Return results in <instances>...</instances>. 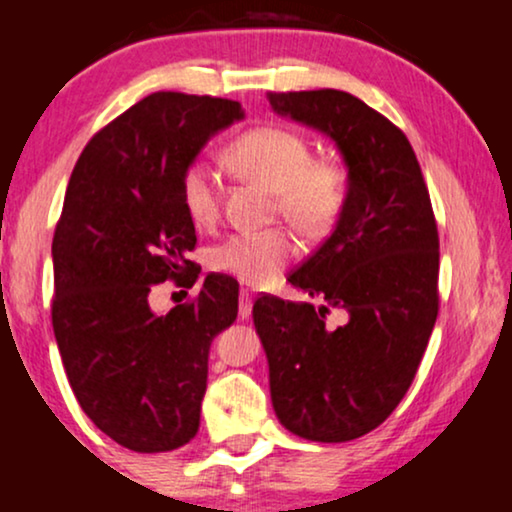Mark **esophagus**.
I'll use <instances>...</instances> for the list:
<instances>
[{"label": "esophagus", "mask_w": 512, "mask_h": 512, "mask_svg": "<svg viewBox=\"0 0 512 512\" xmlns=\"http://www.w3.org/2000/svg\"><path fill=\"white\" fill-rule=\"evenodd\" d=\"M238 313L243 320H248L252 315V291L248 289H240V305H238Z\"/></svg>", "instance_id": "obj_1"}]
</instances>
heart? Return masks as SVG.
I'll use <instances>...</instances> for the list:
<instances>
[{
  "label": "heart",
  "mask_w": 512,
  "mask_h": 512,
  "mask_svg": "<svg viewBox=\"0 0 512 512\" xmlns=\"http://www.w3.org/2000/svg\"><path fill=\"white\" fill-rule=\"evenodd\" d=\"M226 161L245 178L274 190L276 211L308 236H325L342 219L349 202V175L334 158L313 156L308 139L289 127L248 129L226 146ZM180 204L195 228L219 219V190L204 163H190L180 175ZM296 255L286 228L243 231L209 250V267L248 286H264Z\"/></svg>",
  "instance_id": "1"
}]
</instances>
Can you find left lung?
<instances>
[{
  "mask_svg": "<svg viewBox=\"0 0 512 512\" xmlns=\"http://www.w3.org/2000/svg\"><path fill=\"white\" fill-rule=\"evenodd\" d=\"M276 113L317 127L349 166V202L289 281L322 305L264 293L252 305L279 421L344 443L378 428L414 383L438 317L440 243L431 197L397 125L337 88L267 93ZM334 307L350 315L330 328Z\"/></svg>",
  "mask_w": 512,
  "mask_h": 512,
  "instance_id": "obj_1",
  "label": "left lung"
}]
</instances>
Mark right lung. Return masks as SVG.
I'll list each match as a JSON object with an SVG mask.
<instances>
[{"mask_svg":"<svg viewBox=\"0 0 512 512\" xmlns=\"http://www.w3.org/2000/svg\"><path fill=\"white\" fill-rule=\"evenodd\" d=\"M238 101L156 91L93 134L81 151L52 238V330L81 409L134 452L195 438L211 339L238 317V281L209 274L168 315L154 284L187 286L197 233L180 204V175Z\"/></svg>","mask_w":512,"mask_h":512,"instance_id":"obj_1","label":"right lung"}]
</instances>
